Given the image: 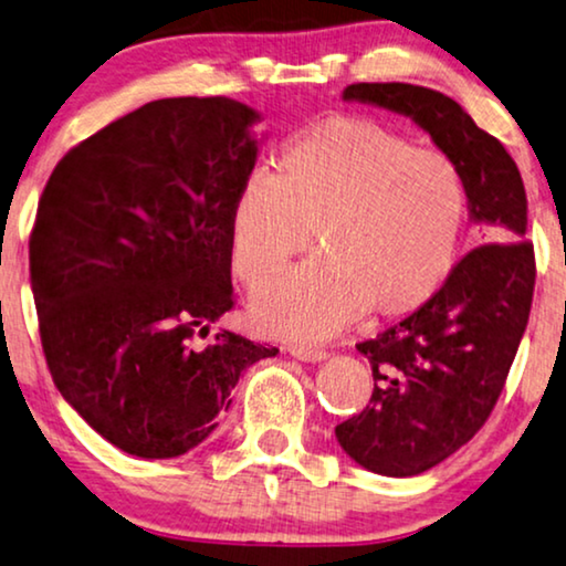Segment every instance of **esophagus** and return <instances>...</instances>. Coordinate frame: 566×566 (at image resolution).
<instances>
[{"label":"esophagus","instance_id":"1","mask_svg":"<svg viewBox=\"0 0 566 566\" xmlns=\"http://www.w3.org/2000/svg\"><path fill=\"white\" fill-rule=\"evenodd\" d=\"M290 354H295L297 359H303V361H321V359H326V349H323V346H305V344H292L290 346Z\"/></svg>","mask_w":566,"mask_h":566}]
</instances>
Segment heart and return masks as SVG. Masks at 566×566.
<instances>
[{"mask_svg": "<svg viewBox=\"0 0 566 566\" xmlns=\"http://www.w3.org/2000/svg\"><path fill=\"white\" fill-rule=\"evenodd\" d=\"M469 191L455 160L370 118L331 116L255 170L232 201V269L261 287L315 245L323 259L253 297L282 336H328L361 313L394 321L446 284L463 243Z\"/></svg>", "mask_w": 566, "mask_h": 566, "instance_id": "1", "label": "heart"}]
</instances>
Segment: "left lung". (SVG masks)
<instances>
[{"mask_svg": "<svg viewBox=\"0 0 566 566\" xmlns=\"http://www.w3.org/2000/svg\"><path fill=\"white\" fill-rule=\"evenodd\" d=\"M344 101L403 113L461 168L471 217L489 243L455 261L419 311L357 349L373 367L370 403L336 424V440L367 471L417 476L453 455L494 411L525 334L536 253L528 201L507 149L453 97L406 82H357Z\"/></svg>", "mask_w": 566, "mask_h": 566, "instance_id": "8db88e82", "label": "left lung"}]
</instances>
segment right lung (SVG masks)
<instances>
[{
	"label": "right lung",
	"mask_w": 566,
	"mask_h": 566,
	"mask_svg": "<svg viewBox=\"0 0 566 566\" xmlns=\"http://www.w3.org/2000/svg\"><path fill=\"white\" fill-rule=\"evenodd\" d=\"M259 113L165 97L72 147L30 230V287L59 394L111 446L176 458L207 440L240 373L276 346L209 323L232 311V201Z\"/></svg>",
	"instance_id": "1"
}]
</instances>
